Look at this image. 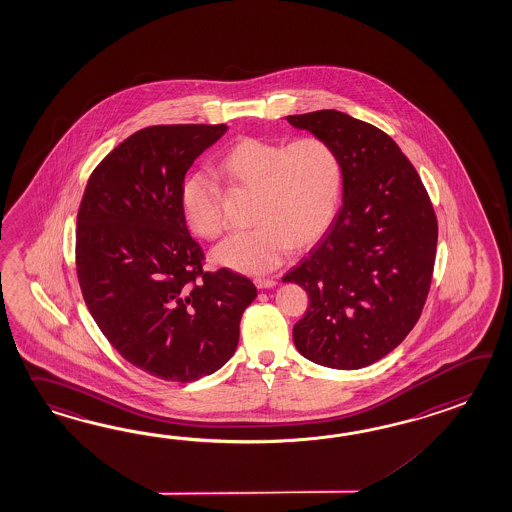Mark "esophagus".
I'll return each mask as SVG.
<instances>
[{
    "label": "esophagus",
    "mask_w": 512,
    "mask_h": 512,
    "mask_svg": "<svg viewBox=\"0 0 512 512\" xmlns=\"http://www.w3.org/2000/svg\"><path fill=\"white\" fill-rule=\"evenodd\" d=\"M254 284L258 289H271V287L276 286V280H273V278H256Z\"/></svg>",
    "instance_id": "esophagus-1"
}]
</instances>
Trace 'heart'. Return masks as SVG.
<instances>
[{
  "mask_svg": "<svg viewBox=\"0 0 512 512\" xmlns=\"http://www.w3.org/2000/svg\"><path fill=\"white\" fill-rule=\"evenodd\" d=\"M230 184L256 191L249 232L225 239L214 260L230 271L262 276L278 269L293 249H308L330 230L339 210L345 169L337 147L322 136L293 142L243 136L219 158ZM186 223L195 236L219 238L225 230L221 188L195 173L180 191Z\"/></svg>",
  "mask_w": 512,
  "mask_h": 512,
  "instance_id": "heart-1",
  "label": "heart"
}]
</instances>
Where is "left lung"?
<instances>
[{
    "label": "left lung",
    "instance_id": "1",
    "mask_svg": "<svg viewBox=\"0 0 512 512\" xmlns=\"http://www.w3.org/2000/svg\"><path fill=\"white\" fill-rule=\"evenodd\" d=\"M337 147L343 206L284 276L306 289L298 352L330 369L369 367L415 328L428 298L439 225L426 186L389 134L339 110L287 116Z\"/></svg>",
    "mask_w": 512,
    "mask_h": 512
}]
</instances>
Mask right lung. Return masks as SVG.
Listing matches in <instances>:
<instances>
[{
  "label": "right lung",
  "instance_id": "add662e5",
  "mask_svg": "<svg viewBox=\"0 0 512 512\" xmlns=\"http://www.w3.org/2000/svg\"><path fill=\"white\" fill-rule=\"evenodd\" d=\"M226 125H153L92 171L77 214L75 269L99 330L119 356L160 380L190 383L236 352L256 286L204 271L180 191L186 171Z\"/></svg>",
  "mask_w": 512,
  "mask_h": 512
}]
</instances>
